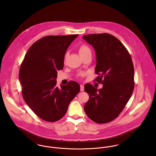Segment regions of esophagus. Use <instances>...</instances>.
Listing matches in <instances>:
<instances>
[{
	"label": "esophagus",
	"instance_id": "1",
	"mask_svg": "<svg viewBox=\"0 0 156 156\" xmlns=\"http://www.w3.org/2000/svg\"><path fill=\"white\" fill-rule=\"evenodd\" d=\"M80 90L83 91L84 90V86L83 85H80Z\"/></svg>",
	"mask_w": 156,
	"mask_h": 156
}]
</instances>
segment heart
<instances>
[{"mask_svg": "<svg viewBox=\"0 0 156 156\" xmlns=\"http://www.w3.org/2000/svg\"><path fill=\"white\" fill-rule=\"evenodd\" d=\"M79 53L81 56H84L87 54L91 53V50L89 47L87 45L82 44L79 46ZM67 55H66L65 58H66Z\"/></svg>", "mask_w": 156, "mask_h": 156, "instance_id": "b5f03b06", "label": "heart"}]
</instances>
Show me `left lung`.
Here are the masks:
<instances>
[{"mask_svg": "<svg viewBox=\"0 0 156 156\" xmlns=\"http://www.w3.org/2000/svg\"><path fill=\"white\" fill-rule=\"evenodd\" d=\"M83 39L96 53L95 81L103 84L98 90L85 85L89 100L84 110L89 118L98 124L109 122L122 111L130 98L134 87L133 64L126 47L109 34L86 35Z\"/></svg>", "mask_w": 156, "mask_h": 156, "instance_id": "obj_1", "label": "left lung"}]
</instances>
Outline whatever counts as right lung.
<instances>
[{
    "label": "right lung",
    "mask_w": 156,
    "mask_h": 156,
    "mask_svg": "<svg viewBox=\"0 0 156 156\" xmlns=\"http://www.w3.org/2000/svg\"><path fill=\"white\" fill-rule=\"evenodd\" d=\"M78 34L45 36L27 50L19 71L22 95L38 117L48 122L61 119L70 102L80 91V85L70 81L56 87L58 71L64 68L65 54Z\"/></svg>",
    "instance_id": "1"
}]
</instances>
